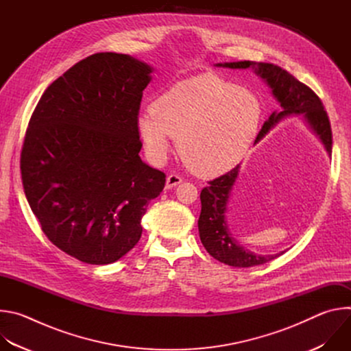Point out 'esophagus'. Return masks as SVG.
<instances>
[{"label":"esophagus","instance_id":"1","mask_svg":"<svg viewBox=\"0 0 351 351\" xmlns=\"http://www.w3.org/2000/svg\"><path fill=\"white\" fill-rule=\"evenodd\" d=\"M179 183H182V178H180L179 175H176V173H171V175L167 176V184H165V187H167V189H173V187H176Z\"/></svg>","mask_w":351,"mask_h":351}]
</instances>
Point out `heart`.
<instances>
[{
  "mask_svg": "<svg viewBox=\"0 0 351 351\" xmlns=\"http://www.w3.org/2000/svg\"><path fill=\"white\" fill-rule=\"evenodd\" d=\"M263 108L244 87L215 75H199L158 95L152 112L137 118V132L154 161H164L176 138L178 153L195 175L214 178L247 156L257 134Z\"/></svg>",
  "mask_w": 351,
  "mask_h": 351,
  "instance_id": "b5f03b06",
  "label": "heart"
}]
</instances>
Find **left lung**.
Returning a JSON list of instances; mask_svg holds the SVG:
<instances>
[{
    "label": "left lung",
    "mask_w": 351,
    "mask_h": 351,
    "mask_svg": "<svg viewBox=\"0 0 351 351\" xmlns=\"http://www.w3.org/2000/svg\"><path fill=\"white\" fill-rule=\"evenodd\" d=\"M218 66H226L232 69H245L253 66L256 72L267 80L271 86L274 95L280 103V111L274 112L267 119L256 138V143L261 140L269 129L278 123L282 118L291 114H304L307 122L313 130L319 136L328 154H332V129L329 117L321 98L304 83L297 80L293 75L274 64L240 61L218 64ZM239 165L226 172L225 175L208 182V186L202 190V214L198 218V232L203 245L207 252L218 261L239 268H248L265 264L285 252L275 256H257L241 247L234 237H232L228 225L225 222V213L232 186L237 178Z\"/></svg>",
    "instance_id": "8db88e82"
}]
</instances>
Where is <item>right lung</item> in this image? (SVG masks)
<instances>
[{
    "instance_id": "add662e5",
    "label": "right lung",
    "mask_w": 351,
    "mask_h": 351,
    "mask_svg": "<svg viewBox=\"0 0 351 351\" xmlns=\"http://www.w3.org/2000/svg\"><path fill=\"white\" fill-rule=\"evenodd\" d=\"M148 65L93 54L47 87L25 134L21 172L41 230L91 265L118 261L141 237V217L167 175L138 153L137 118Z\"/></svg>"
}]
</instances>
